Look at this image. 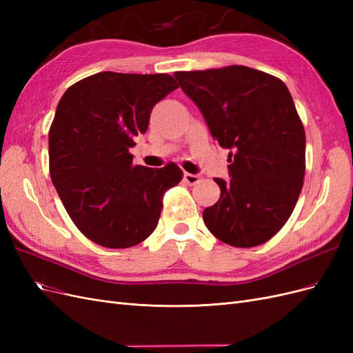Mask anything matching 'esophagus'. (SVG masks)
Returning <instances> with one entry per match:
<instances>
[{
  "label": "esophagus",
  "mask_w": 353,
  "mask_h": 353,
  "mask_svg": "<svg viewBox=\"0 0 353 353\" xmlns=\"http://www.w3.org/2000/svg\"><path fill=\"white\" fill-rule=\"evenodd\" d=\"M184 181H185L187 184H190V185H194V184H197L199 181H200V176L196 175V174H188V172H185V174H184Z\"/></svg>",
  "instance_id": "obj_1"
}]
</instances>
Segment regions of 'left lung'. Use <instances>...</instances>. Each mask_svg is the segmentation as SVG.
<instances>
[{"label": "left lung", "mask_w": 353, "mask_h": 353, "mask_svg": "<svg viewBox=\"0 0 353 353\" xmlns=\"http://www.w3.org/2000/svg\"><path fill=\"white\" fill-rule=\"evenodd\" d=\"M174 77L213 140L230 150L231 181L215 178L221 197L203 210L208 230L234 248L271 240L292 215L306 166L305 130L290 91L272 74L239 65Z\"/></svg>", "instance_id": "8db88e82"}]
</instances>
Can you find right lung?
<instances>
[{
  "instance_id": "1",
  "label": "right lung",
  "mask_w": 353,
  "mask_h": 353,
  "mask_svg": "<svg viewBox=\"0 0 353 353\" xmlns=\"http://www.w3.org/2000/svg\"><path fill=\"white\" fill-rule=\"evenodd\" d=\"M178 88L168 73L100 72L63 94L48 132L50 175L74 225L109 249L144 241L157 227L163 196L183 179L174 162L132 163L154 104Z\"/></svg>"
}]
</instances>
